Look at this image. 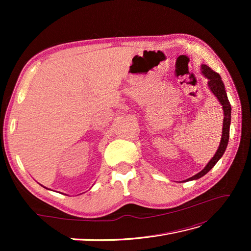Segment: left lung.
Segmentation results:
<instances>
[{"mask_svg": "<svg viewBox=\"0 0 251 251\" xmlns=\"http://www.w3.org/2000/svg\"><path fill=\"white\" fill-rule=\"evenodd\" d=\"M201 71L202 73V75L208 78V87L210 88V90L214 94L217 99L220 101V103L222 105L223 112H225V119H223V128H222V137H221V141H220V146L218 148V150L215 154V156L212 157L209 163H208L205 168L200 172L199 174H196L193 177L189 178L186 181L190 180H196L201 178L202 176H205L209 170L215 166L217 162L222 157L223 154H225L226 149L227 147L228 143V137H230V125H231V104L230 101L227 99L226 92V87L225 84H223L221 76L215 72L214 70L206 66V65H201Z\"/></svg>", "mask_w": 251, "mask_h": 251, "instance_id": "obj_1", "label": "left lung"}]
</instances>
